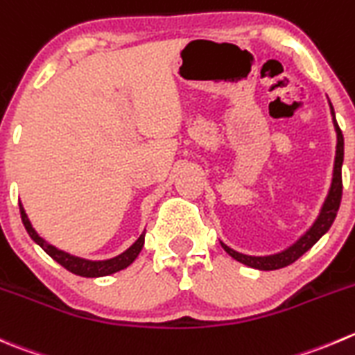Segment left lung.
Returning <instances> with one entry per match:
<instances>
[{
	"label": "left lung",
	"mask_w": 355,
	"mask_h": 355,
	"mask_svg": "<svg viewBox=\"0 0 355 355\" xmlns=\"http://www.w3.org/2000/svg\"><path fill=\"white\" fill-rule=\"evenodd\" d=\"M331 114H333V123H335V130H336V157H335V168H333V182L331 187H329L328 198H326L324 205H322L321 213H319L318 220L314 222V225L293 244L288 250L281 251L277 254H270V257H248V254L237 253V251L230 250L229 246L222 243L223 250L234 258V260L241 261V263L248 265V267H253V269H260V270H276V269H283V267H288L293 261H297L305 251L311 250L322 236L329 230V227L333 225L336 218V213H338L340 208V201H342V191H343V184H342V164H343V135L342 130H340L338 123L335 119V111L331 107Z\"/></svg>",
	"instance_id": "1"
}]
</instances>
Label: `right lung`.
I'll list each match as a JSON object with an SVG mask.
<instances>
[{
    "mask_svg": "<svg viewBox=\"0 0 355 355\" xmlns=\"http://www.w3.org/2000/svg\"><path fill=\"white\" fill-rule=\"evenodd\" d=\"M20 216H22V223H24V227H26L27 234L31 236V239H33L34 243L40 244V246L43 248V250L46 251V253L50 254V257L53 258L57 263H60L64 269H67L69 272L76 274V276L102 277V276H109V274L118 272V270L126 269L130 263H133V260L139 257V253L142 251V248H144V237H146V234H142V236H140L139 239H137L135 243H133L132 246L125 251V253L118 254V257L111 258V260H101V261L85 260V258L72 257V254L65 253V251L57 250V248L51 246V244H46V241H44L43 237L37 236L36 230L33 229V225H31L26 211H24L22 205H20Z\"/></svg>",
    "mask_w": 355,
    "mask_h": 355,
    "instance_id": "right-lung-1",
    "label": "right lung"
}]
</instances>
